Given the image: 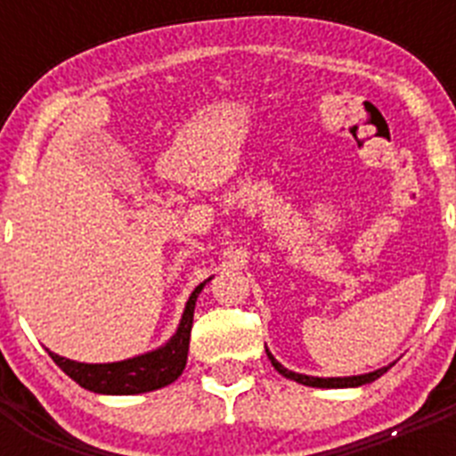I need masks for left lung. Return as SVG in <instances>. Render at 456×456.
Masks as SVG:
<instances>
[{"label":"left lung","mask_w":456,"mask_h":456,"mask_svg":"<svg viewBox=\"0 0 456 456\" xmlns=\"http://www.w3.org/2000/svg\"><path fill=\"white\" fill-rule=\"evenodd\" d=\"M267 356L272 361V365L276 368L278 374H283L285 379H292L297 384H304V386H313V388H358V386H365V384H372L374 379H379L384 372H388L390 365L386 368H379L374 372L368 374H354V377H308V374H299V372H292V370L283 368V365L278 363L276 358L272 356V352L267 349Z\"/></svg>","instance_id":"obj_1"}]
</instances>
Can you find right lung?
<instances>
[{
	"mask_svg": "<svg viewBox=\"0 0 456 456\" xmlns=\"http://www.w3.org/2000/svg\"><path fill=\"white\" fill-rule=\"evenodd\" d=\"M208 281H203L199 288L193 289L187 305H184L178 329L164 342L162 347L139 354V356L125 358V361H116V363H77V361H70V358L50 352L52 361L72 381H77L82 388L100 395H139L173 384L183 374L184 365H187L193 308H196V299H199L200 289L208 285Z\"/></svg>",
	"mask_w": 456,
	"mask_h": 456,
	"instance_id": "add662e5",
	"label": "right lung"
}]
</instances>
